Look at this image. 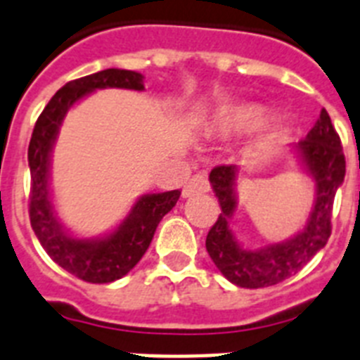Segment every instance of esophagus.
<instances>
[{
    "label": "esophagus",
    "instance_id": "esophagus-1",
    "mask_svg": "<svg viewBox=\"0 0 360 360\" xmlns=\"http://www.w3.org/2000/svg\"><path fill=\"white\" fill-rule=\"evenodd\" d=\"M210 190V183L207 179V174H195L183 188V198H192L195 194H205Z\"/></svg>",
    "mask_w": 360,
    "mask_h": 360
}]
</instances>
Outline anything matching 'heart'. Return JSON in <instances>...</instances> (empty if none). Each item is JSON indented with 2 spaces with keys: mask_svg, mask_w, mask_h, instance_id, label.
<instances>
[{
  "mask_svg": "<svg viewBox=\"0 0 360 360\" xmlns=\"http://www.w3.org/2000/svg\"><path fill=\"white\" fill-rule=\"evenodd\" d=\"M264 112L259 107H244V109L233 110L221 118V131L226 133H240V131L257 129L264 124Z\"/></svg>",
  "mask_w": 360,
  "mask_h": 360,
  "instance_id": "heart-1",
  "label": "heart"
}]
</instances>
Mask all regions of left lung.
<instances>
[{
  "mask_svg": "<svg viewBox=\"0 0 360 360\" xmlns=\"http://www.w3.org/2000/svg\"><path fill=\"white\" fill-rule=\"evenodd\" d=\"M294 148L307 174L314 179L316 192L305 227L285 242L257 250L242 248L231 229V218L236 210L235 186L238 168L235 165L216 166L210 172L209 181L220 201L221 212L210 227L205 246L216 268L233 285L262 288L285 281L302 270L331 236L333 201L346 175V159L340 136L326 109H322L309 134Z\"/></svg>",
  "mask_w": 360,
  "mask_h": 360,
  "instance_id": "obj_1",
  "label": "left lung"
}]
</instances>
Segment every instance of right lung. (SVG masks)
I'll return each mask as SVG.
<instances>
[{
	"instance_id": "add662e5",
	"label": "right lung",
	"mask_w": 360,
	"mask_h": 360,
	"mask_svg": "<svg viewBox=\"0 0 360 360\" xmlns=\"http://www.w3.org/2000/svg\"><path fill=\"white\" fill-rule=\"evenodd\" d=\"M98 89L144 90V75L109 68L66 83L49 99L34 124L29 142L31 195L29 218L34 235L60 268L86 283H112L133 270L153 240L155 229L179 200V190L140 195L131 212L109 235L77 238L64 229L51 203L49 166L58 129L70 107Z\"/></svg>"
}]
</instances>
